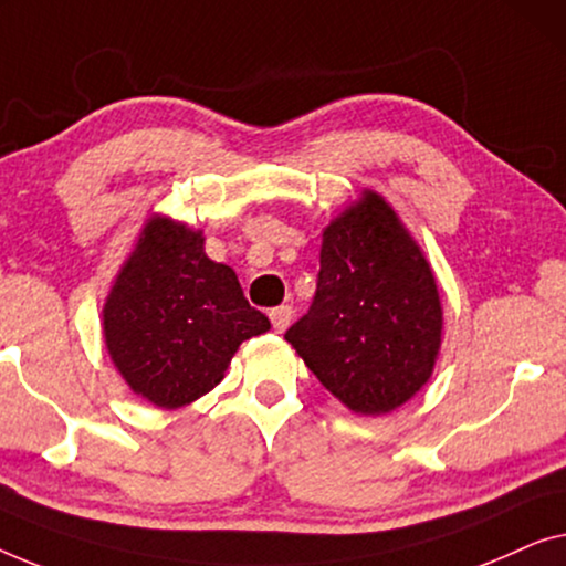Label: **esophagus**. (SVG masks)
<instances>
[{
  "mask_svg": "<svg viewBox=\"0 0 566 566\" xmlns=\"http://www.w3.org/2000/svg\"><path fill=\"white\" fill-rule=\"evenodd\" d=\"M269 317H272L274 331H276V333H284L286 325H290V321H292V307H290V305L274 307L272 313H269Z\"/></svg>",
  "mask_w": 566,
  "mask_h": 566,
  "instance_id": "1",
  "label": "esophagus"
}]
</instances>
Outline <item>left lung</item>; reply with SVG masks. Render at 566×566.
I'll return each mask as SVG.
<instances>
[{
    "instance_id": "8db88e82",
    "label": "left lung",
    "mask_w": 566,
    "mask_h": 566,
    "mask_svg": "<svg viewBox=\"0 0 566 566\" xmlns=\"http://www.w3.org/2000/svg\"><path fill=\"white\" fill-rule=\"evenodd\" d=\"M439 286L420 245L366 189L323 230L313 305L284 338L348 410L385 416L433 374Z\"/></svg>"
}]
</instances>
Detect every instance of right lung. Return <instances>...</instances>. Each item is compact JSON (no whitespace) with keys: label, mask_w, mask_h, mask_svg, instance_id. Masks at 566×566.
Wrapping results in <instances>:
<instances>
[{"label":"right lung","mask_w":566,"mask_h":566,"mask_svg":"<svg viewBox=\"0 0 566 566\" xmlns=\"http://www.w3.org/2000/svg\"><path fill=\"white\" fill-rule=\"evenodd\" d=\"M105 346L135 395L177 410L210 392L238 346L272 328L202 230L150 218L107 294Z\"/></svg>","instance_id":"right-lung-1"}]
</instances>
